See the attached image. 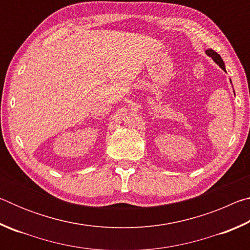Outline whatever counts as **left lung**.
Segmentation results:
<instances>
[{
  "mask_svg": "<svg viewBox=\"0 0 250 250\" xmlns=\"http://www.w3.org/2000/svg\"><path fill=\"white\" fill-rule=\"evenodd\" d=\"M205 53H206L207 56L211 57V59H213V61H214L215 62H216V64H217L219 67H221V68H222L224 71H226L225 64H224L223 59H222L221 56H219V54H217V53L215 52V50H213V49H207V50H205ZM230 83H231V80H230Z\"/></svg>",
  "mask_w": 250,
  "mask_h": 250,
  "instance_id": "8db88e82",
  "label": "left lung"
}]
</instances>
